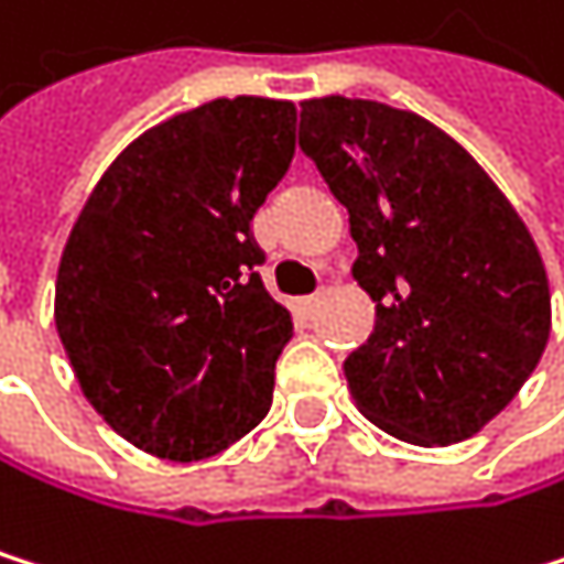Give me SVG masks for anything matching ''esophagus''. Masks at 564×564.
I'll return each mask as SVG.
<instances>
[{
  "label": "esophagus",
  "instance_id": "esophagus-1",
  "mask_svg": "<svg viewBox=\"0 0 564 564\" xmlns=\"http://www.w3.org/2000/svg\"><path fill=\"white\" fill-rule=\"evenodd\" d=\"M317 307H321V294H311V297H301V301H297V311H301L304 317H314Z\"/></svg>",
  "mask_w": 564,
  "mask_h": 564
}]
</instances>
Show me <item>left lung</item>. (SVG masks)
<instances>
[{
    "label": "left lung",
    "mask_w": 564,
    "mask_h": 564,
    "mask_svg": "<svg viewBox=\"0 0 564 564\" xmlns=\"http://www.w3.org/2000/svg\"><path fill=\"white\" fill-rule=\"evenodd\" d=\"M301 150L347 210L375 330L350 350L354 404L421 448L478 434L539 368L552 330L542 253L445 130L375 99L301 102Z\"/></svg>",
    "instance_id": "obj_1"
}]
</instances>
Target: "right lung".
<instances>
[{"instance_id":"add662e5","label":"right lung","mask_w":564,"mask_h":564,"mask_svg":"<svg viewBox=\"0 0 564 564\" xmlns=\"http://www.w3.org/2000/svg\"><path fill=\"white\" fill-rule=\"evenodd\" d=\"M288 99H214L119 153L66 240L56 330L89 404L130 445L210 458L253 431L294 334L250 220L294 160Z\"/></svg>"}]
</instances>
